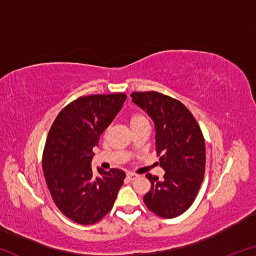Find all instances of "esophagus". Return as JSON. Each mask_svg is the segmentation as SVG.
<instances>
[{
	"instance_id": "obj_1",
	"label": "esophagus",
	"mask_w": 256,
	"mask_h": 256,
	"mask_svg": "<svg viewBox=\"0 0 256 256\" xmlns=\"http://www.w3.org/2000/svg\"><path fill=\"white\" fill-rule=\"evenodd\" d=\"M126 177H128V178L130 180H134L136 178H138V175H136V174H133V172H128V174H126Z\"/></svg>"
}]
</instances>
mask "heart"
Instances as JSON below:
<instances>
[{
  "instance_id": "heart-1",
  "label": "heart",
  "mask_w": 256,
  "mask_h": 256,
  "mask_svg": "<svg viewBox=\"0 0 256 256\" xmlns=\"http://www.w3.org/2000/svg\"><path fill=\"white\" fill-rule=\"evenodd\" d=\"M144 122H148V120H146V116L144 114H141V112H134V114L130 116V125H131V128Z\"/></svg>"
}]
</instances>
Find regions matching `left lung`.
Listing matches in <instances>:
<instances>
[{"label": "left lung", "mask_w": 256, "mask_h": 256, "mask_svg": "<svg viewBox=\"0 0 256 256\" xmlns=\"http://www.w3.org/2000/svg\"><path fill=\"white\" fill-rule=\"evenodd\" d=\"M132 102L148 112L156 128V151L162 180L146 174L151 188L146 208L162 218H175L192 206L206 170V144L192 112L177 99L157 92H132Z\"/></svg>", "instance_id": "1"}]
</instances>
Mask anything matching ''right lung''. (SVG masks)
I'll list each match as a JSON object with an SVG mask.
<instances>
[{"instance_id": "right-lung-1", "label": "right lung", "mask_w": 256, "mask_h": 256, "mask_svg": "<svg viewBox=\"0 0 256 256\" xmlns=\"http://www.w3.org/2000/svg\"><path fill=\"white\" fill-rule=\"evenodd\" d=\"M126 99L125 94L79 97L58 112L46 138L42 170L55 206L76 224H92L112 210L125 172L92 168V148Z\"/></svg>"}]
</instances>
